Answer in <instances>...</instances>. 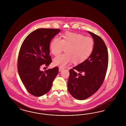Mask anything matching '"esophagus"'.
<instances>
[{"label":"esophagus","instance_id":"obj_1","mask_svg":"<svg viewBox=\"0 0 126 126\" xmlns=\"http://www.w3.org/2000/svg\"><path fill=\"white\" fill-rule=\"evenodd\" d=\"M63 69H64V68H63V67H60L59 68V71H60V72H61V71H62Z\"/></svg>","mask_w":126,"mask_h":126}]
</instances>
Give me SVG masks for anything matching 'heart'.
I'll list each match as a JSON object with an SVG mask.
<instances>
[{
  "mask_svg": "<svg viewBox=\"0 0 126 126\" xmlns=\"http://www.w3.org/2000/svg\"><path fill=\"white\" fill-rule=\"evenodd\" d=\"M94 41L90 37L72 32H66L61 39L56 37L50 43L52 54L57 56L64 50L66 53L55 58L53 63L56 66L64 67L71 63L79 64L86 60L92 54Z\"/></svg>",
  "mask_w": 126,
  "mask_h": 126,
  "instance_id": "obj_1",
  "label": "heart"
}]
</instances>
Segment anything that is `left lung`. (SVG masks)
<instances>
[{
	"label": "left lung",
	"mask_w": 126,
	"mask_h": 126,
	"mask_svg": "<svg viewBox=\"0 0 126 126\" xmlns=\"http://www.w3.org/2000/svg\"><path fill=\"white\" fill-rule=\"evenodd\" d=\"M88 32L94 39L93 51L86 60L69 70L67 83L69 93L79 100L89 98L100 88L108 68V50L105 43L100 37Z\"/></svg>",
	"instance_id": "obj_1"
}]
</instances>
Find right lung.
<instances>
[{
	"label": "right lung",
	"mask_w": 126,
	"mask_h": 126,
	"mask_svg": "<svg viewBox=\"0 0 126 126\" xmlns=\"http://www.w3.org/2000/svg\"><path fill=\"white\" fill-rule=\"evenodd\" d=\"M60 31L37 29L26 37L21 46L18 57V74L26 89L33 96L47 94L58 74L59 68L56 66L44 72L40 69L42 66L47 67L51 63L49 44Z\"/></svg>",
	"instance_id": "add662e5"
}]
</instances>
